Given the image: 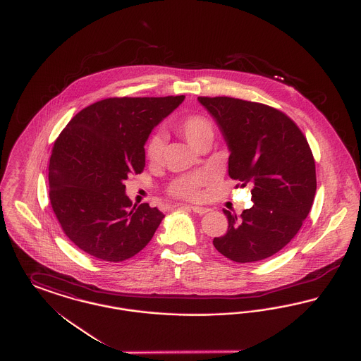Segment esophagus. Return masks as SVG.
Returning <instances> with one entry per match:
<instances>
[{
    "mask_svg": "<svg viewBox=\"0 0 361 361\" xmlns=\"http://www.w3.org/2000/svg\"><path fill=\"white\" fill-rule=\"evenodd\" d=\"M190 209H192L195 214H199V215H204V214L211 211V209H209V208H207V207L197 206H192L190 207Z\"/></svg>",
    "mask_w": 361,
    "mask_h": 361,
    "instance_id": "34e87169",
    "label": "esophagus"
}]
</instances>
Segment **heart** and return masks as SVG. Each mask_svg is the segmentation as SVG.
<instances>
[{"label": "heart", "instance_id": "b5f03b06", "mask_svg": "<svg viewBox=\"0 0 361 361\" xmlns=\"http://www.w3.org/2000/svg\"><path fill=\"white\" fill-rule=\"evenodd\" d=\"M176 130L188 140L189 143L197 147L203 140L214 137V126L204 115H188L176 124ZM165 140L161 134L149 137L146 143V155L150 161L158 162L164 154ZM212 174L208 171H197L173 178L168 192L173 197L183 200H200L203 196V188L212 181Z\"/></svg>", "mask_w": 361, "mask_h": 361}]
</instances>
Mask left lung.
Here are the masks:
<instances>
[{"label": "left lung", "mask_w": 361, "mask_h": 361, "mask_svg": "<svg viewBox=\"0 0 361 361\" xmlns=\"http://www.w3.org/2000/svg\"><path fill=\"white\" fill-rule=\"evenodd\" d=\"M197 100L228 146V176L240 187L252 185L253 206L240 216L224 209L228 228L212 243L235 262L271 257L298 234L314 202L315 161L307 139L269 105L233 97Z\"/></svg>", "instance_id": "left-lung-1"}]
</instances>
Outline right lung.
<instances>
[{
  "label": "right lung",
  "mask_w": 361,
  "mask_h": 361,
  "mask_svg": "<svg viewBox=\"0 0 361 361\" xmlns=\"http://www.w3.org/2000/svg\"><path fill=\"white\" fill-rule=\"evenodd\" d=\"M185 96L111 97L80 111L56 137L49 183L63 233L92 257L119 262L153 238L164 214L134 204L124 180L145 168V143Z\"/></svg>",
  "instance_id": "add662e5"
}]
</instances>
